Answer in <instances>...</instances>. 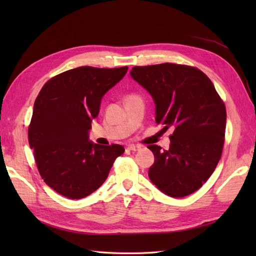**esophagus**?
<instances>
[{
  "label": "esophagus",
  "instance_id": "esophagus-1",
  "mask_svg": "<svg viewBox=\"0 0 256 256\" xmlns=\"http://www.w3.org/2000/svg\"><path fill=\"white\" fill-rule=\"evenodd\" d=\"M128 148L130 150H133V152H136V150H140V146H138V145H128Z\"/></svg>",
  "mask_w": 256,
  "mask_h": 256
}]
</instances>
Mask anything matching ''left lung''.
Here are the masks:
<instances>
[{
    "mask_svg": "<svg viewBox=\"0 0 256 256\" xmlns=\"http://www.w3.org/2000/svg\"><path fill=\"white\" fill-rule=\"evenodd\" d=\"M130 74L153 98L156 123L174 128L170 148L148 146L155 157L150 182L170 197H186L208 180L220 160L224 103L197 68L166 62L133 67Z\"/></svg>",
    "mask_w": 256,
    "mask_h": 256,
    "instance_id": "obj_1",
    "label": "left lung"
}]
</instances>
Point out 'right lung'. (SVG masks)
<instances>
[{"label":"right lung","instance_id":"obj_1","mask_svg":"<svg viewBox=\"0 0 256 256\" xmlns=\"http://www.w3.org/2000/svg\"><path fill=\"white\" fill-rule=\"evenodd\" d=\"M128 67H78L56 76L37 96L28 142L38 170L55 192L70 199L89 196L106 182L122 145L102 146L89 140L101 100Z\"/></svg>","mask_w":256,"mask_h":256}]
</instances>
